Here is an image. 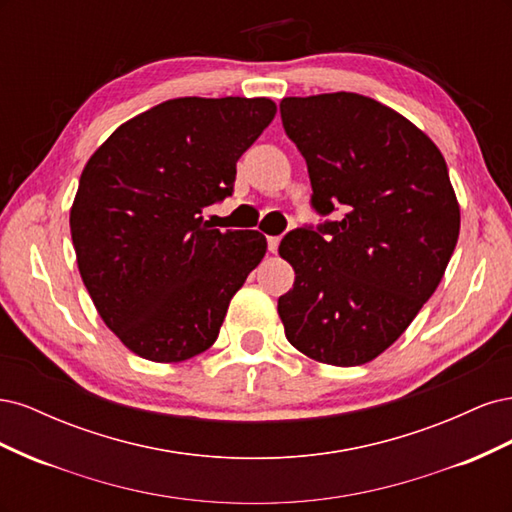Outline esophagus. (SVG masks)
Segmentation results:
<instances>
[{"label":"esophagus","mask_w":512,"mask_h":512,"mask_svg":"<svg viewBox=\"0 0 512 512\" xmlns=\"http://www.w3.org/2000/svg\"><path fill=\"white\" fill-rule=\"evenodd\" d=\"M267 245H269V252L275 254L277 247H280V237H269V239H267Z\"/></svg>","instance_id":"obj_1"}]
</instances>
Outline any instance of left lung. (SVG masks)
I'll list each match as a JSON object with an SVG mask.
<instances>
[{"instance_id":"1","label":"left lung","mask_w":512,"mask_h":512,"mask_svg":"<svg viewBox=\"0 0 512 512\" xmlns=\"http://www.w3.org/2000/svg\"><path fill=\"white\" fill-rule=\"evenodd\" d=\"M280 113L307 162L314 211L339 213L282 239L294 284L277 312L309 359L369 363L408 329L455 252L446 162L414 123L359 94L284 98Z\"/></svg>"}]
</instances>
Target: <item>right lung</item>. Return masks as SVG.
I'll use <instances>...</instances> for the list:
<instances>
[{"label": "right lung", "instance_id": "right-lung-1", "mask_svg": "<svg viewBox=\"0 0 512 512\" xmlns=\"http://www.w3.org/2000/svg\"><path fill=\"white\" fill-rule=\"evenodd\" d=\"M269 98H177L119 126L83 168L70 232L100 318L147 361L218 339L228 303L267 252L258 230H218L237 160L275 117Z\"/></svg>", "mask_w": 512, "mask_h": 512}]
</instances>
